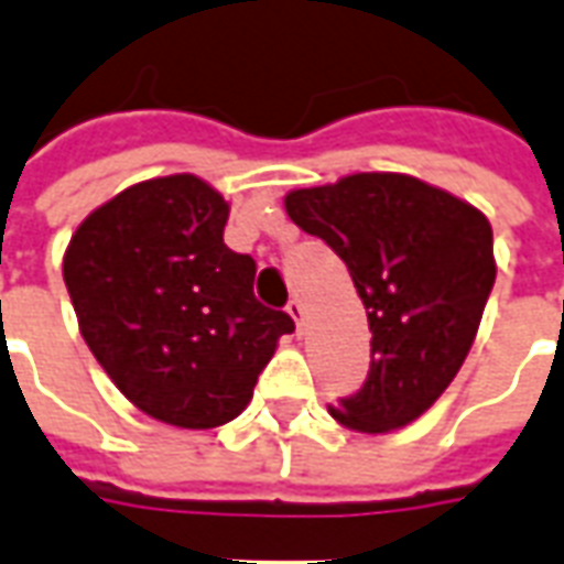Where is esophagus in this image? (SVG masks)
I'll return each mask as SVG.
<instances>
[{
    "label": "esophagus",
    "instance_id": "1",
    "mask_svg": "<svg viewBox=\"0 0 564 564\" xmlns=\"http://www.w3.org/2000/svg\"><path fill=\"white\" fill-rule=\"evenodd\" d=\"M286 314L295 319V326L302 329V323H305V305L299 302V299H290V305H286Z\"/></svg>",
    "mask_w": 564,
    "mask_h": 564
}]
</instances>
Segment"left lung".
<instances>
[{"label":"left lung","mask_w":564,"mask_h":564,"mask_svg":"<svg viewBox=\"0 0 564 564\" xmlns=\"http://www.w3.org/2000/svg\"><path fill=\"white\" fill-rule=\"evenodd\" d=\"M283 205L344 259L368 314V378L329 414L366 435L414 423L471 350L496 283L489 220L447 189L395 172L293 189Z\"/></svg>","instance_id":"8db88e82"}]
</instances>
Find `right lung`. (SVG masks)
Segmentation results:
<instances>
[{
    "instance_id": "1",
    "label": "right lung",
    "mask_w": 564,
    "mask_h": 564,
    "mask_svg": "<svg viewBox=\"0 0 564 564\" xmlns=\"http://www.w3.org/2000/svg\"><path fill=\"white\" fill-rule=\"evenodd\" d=\"M229 202L196 174L127 186L80 223L63 278L84 341L139 411L214 429L253 399L295 323L253 295L257 262L223 245Z\"/></svg>"
}]
</instances>
